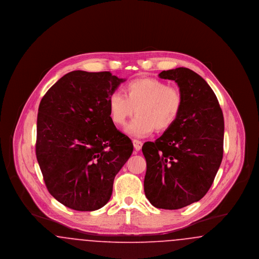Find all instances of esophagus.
Returning a JSON list of instances; mask_svg holds the SVG:
<instances>
[{"label":"esophagus","mask_w":259,"mask_h":259,"mask_svg":"<svg viewBox=\"0 0 259 259\" xmlns=\"http://www.w3.org/2000/svg\"><path fill=\"white\" fill-rule=\"evenodd\" d=\"M133 146H134L136 150L138 151V150H140L142 148L143 143L141 141H138V140H133Z\"/></svg>","instance_id":"34e87169"}]
</instances>
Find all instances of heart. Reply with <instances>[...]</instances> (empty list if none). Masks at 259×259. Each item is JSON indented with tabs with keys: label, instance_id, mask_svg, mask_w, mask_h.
<instances>
[{
	"label": "heart",
	"instance_id": "heart-1",
	"mask_svg": "<svg viewBox=\"0 0 259 259\" xmlns=\"http://www.w3.org/2000/svg\"><path fill=\"white\" fill-rule=\"evenodd\" d=\"M125 95L114 91L109 97L111 121L124 126L128 119L138 113L127 125L128 135L143 138L154 130H169L178 120L183 110L184 98L177 87H168L157 78L142 77L129 81L124 87Z\"/></svg>",
	"mask_w": 259,
	"mask_h": 259
}]
</instances>
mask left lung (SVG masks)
I'll return each instance as SVG.
<instances>
[{
    "mask_svg": "<svg viewBox=\"0 0 259 259\" xmlns=\"http://www.w3.org/2000/svg\"><path fill=\"white\" fill-rule=\"evenodd\" d=\"M159 77L178 83L184 105L176 123L142 148L147 161L145 194L155 208L182 209L206 195L219 171L223 113L212 89L192 70L163 71Z\"/></svg>",
    "mask_w": 259,
    "mask_h": 259,
    "instance_id": "8db88e82",
    "label": "left lung"
}]
</instances>
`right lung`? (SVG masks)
I'll use <instances>...</instances> for the list:
<instances>
[{
    "label": "right lung",
    "instance_id": "1",
    "mask_svg": "<svg viewBox=\"0 0 259 259\" xmlns=\"http://www.w3.org/2000/svg\"><path fill=\"white\" fill-rule=\"evenodd\" d=\"M125 78L110 72L74 71L42 97L36 155L50 194L81 211L104 207L133 144L111 121L109 97Z\"/></svg>",
    "mask_w": 259,
    "mask_h": 259
}]
</instances>
